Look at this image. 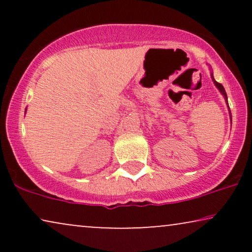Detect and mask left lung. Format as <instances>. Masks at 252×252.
<instances>
[{"mask_svg": "<svg viewBox=\"0 0 252 252\" xmlns=\"http://www.w3.org/2000/svg\"><path fill=\"white\" fill-rule=\"evenodd\" d=\"M211 77H212V80H213V82H215L216 86H217V88H218L219 91L221 92V94L223 95V97H225L226 102H227V94H226V92H225V88H223V86H222L221 84H219V82H217V81L215 80V78H213V75H211ZM227 104H228V102H227ZM229 113H230V110H229ZM230 117H232V115H230Z\"/></svg>", "mask_w": 252, "mask_h": 252, "instance_id": "8db88e82", "label": "left lung"}]
</instances>
